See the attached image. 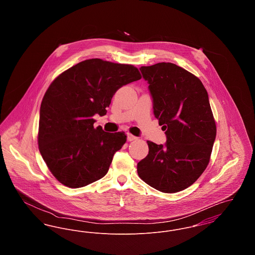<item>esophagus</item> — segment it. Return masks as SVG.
I'll list each match as a JSON object with an SVG mask.
<instances>
[{
	"instance_id": "34e87169",
	"label": "esophagus",
	"mask_w": 255,
	"mask_h": 255,
	"mask_svg": "<svg viewBox=\"0 0 255 255\" xmlns=\"http://www.w3.org/2000/svg\"><path fill=\"white\" fill-rule=\"evenodd\" d=\"M134 139H136V136H134L131 133H127V140L128 141H133Z\"/></svg>"
}]
</instances>
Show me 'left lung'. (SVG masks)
I'll use <instances>...</instances> for the list:
<instances>
[{
	"mask_svg": "<svg viewBox=\"0 0 255 255\" xmlns=\"http://www.w3.org/2000/svg\"><path fill=\"white\" fill-rule=\"evenodd\" d=\"M139 70L149 84L154 116L165 131L166 143L147 141L149 153L137 163V174L158 191H182L206 170L216 138L207 92L194 74L173 63Z\"/></svg>",
	"mask_w": 255,
	"mask_h": 255,
	"instance_id": "obj_1",
	"label": "left lung"
}]
</instances>
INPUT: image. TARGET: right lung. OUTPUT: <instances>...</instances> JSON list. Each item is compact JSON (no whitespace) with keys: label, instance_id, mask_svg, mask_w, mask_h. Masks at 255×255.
Masks as SVG:
<instances>
[{"label":"right lung","instance_id":"obj_1","mask_svg":"<svg viewBox=\"0 0 255 255\" xmlns=\"http://www.w3.org/2000/svg\"><path fill=\"white\" fill-rule=\"evenodd\" d=\"M141 78L132 65L98 58L82 61L61 73L43 97L38 145L52 175L71 188L104 177L124 132L94 127V116H105L116 92Z\"/></svg>","mask_w":255,"mask_h":255}]
</instances>
